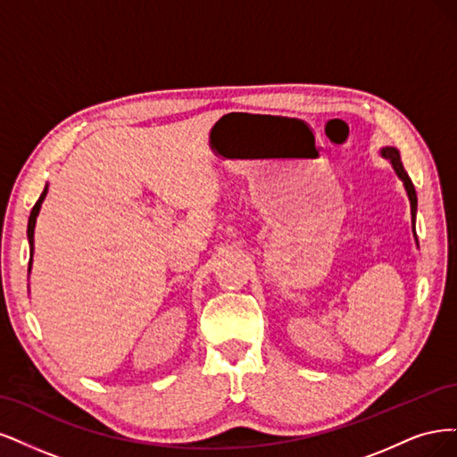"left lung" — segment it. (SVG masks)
I'll list each match as a JSON object with an SVG mask.
<instances>
[{"label":"left lung","instance_id":"obj_1","mask_svg":"<svg viewBox=\"0 0 457 457\" xmlns=\"http://www.w3.org/2000/svg\"><path fill=\"white\" fill-rule=\"evenodd\" d=\"M379 155L387 159L393 170L396 172V176L403 180L404 184V189H406V195H408V201H410V214H411V233H414V241H416V246L420 248V243H418V235H416V214H418V195H416V187L414 184H411L408 172L404 170V165H403V159H401V154L396 148H393V145H386V148L379 150Z\"/></svg>","mask_w":457,"mask_h":457}]
</instances>
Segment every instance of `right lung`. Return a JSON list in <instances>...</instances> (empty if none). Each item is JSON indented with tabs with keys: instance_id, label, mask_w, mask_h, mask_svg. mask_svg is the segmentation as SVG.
<instances>
[{
	"instance_id": "1",
	"label": "right lung",
	"mask_w": 457,
	"mask_h": 457,
	"mask_svg": "<svg viewBox=\"0 0 457 457\" xmlns=\"http://www.w3.org/2000/svg\"><path fill=\"white\" fill-rule=\"evenodd\" d=\"M47 191H49V184L46 186V189H43V194L39 195L37 203L34 204V209L30 212V218H28V231L26 233H28V243H30V262H28V275H30V271H32V262H34V229H36V220L39 216L43 201H46V197H47Z\"/></svg>"
}]
</instances>
